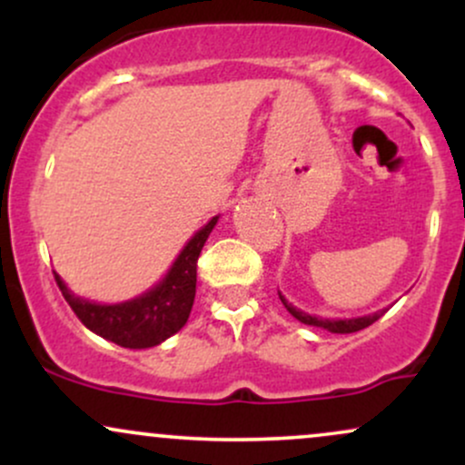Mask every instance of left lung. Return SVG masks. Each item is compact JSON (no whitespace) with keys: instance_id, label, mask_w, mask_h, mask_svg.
I'll return each mask as SVG.
<instances>
[{"instance_id":"obj_1","label":"left lung","mask_w":465,"mask_h":465,"mask_svg":"<svg viewBox=\"0 0 465 465\" xmlns=\"http://www.w3.org/2000/svg\"><path fill=\"white\" fill-rule=\"evenodd\" d=\"M280 292V291H277ZM280 300L284 303V308L288 312L292 314V317L297 319V322L306 323V325H314V328H323L328 330V332H334V334H350V332H359V330L367 328V325H371L373 322H378V319L385 314V311H378L373 314H367V317H354V319H322V317H312V314L308 312H302L300 308H295L292 303H288L284 300V295L280 292Z\"/></svg>"}]
</instances>
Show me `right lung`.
Wrapping results in <instances>:
<instances>
[{"label":"right lung","mask_w":465,"mask_h":465,"mask_svg":"<svg viewBox=\"0 0 465 465\" xmlns=\"http://www.w3.org/2000/svg\"><path fill=\"white\" fill-rule=\"evenodd\" d=\"M216 221L218 216L212 218L205 227H201L188 240L163 280L135 300L122 303L87 302L74 295L61 280V275L54 273V280L65 302L84 323V328L106 341H114L122 348H153L179 332L188 322L196 295V260H199L203 244L214 229Z\"/></svg>","instance_id":"1"}]
</instances>
